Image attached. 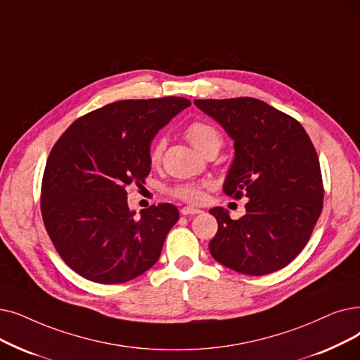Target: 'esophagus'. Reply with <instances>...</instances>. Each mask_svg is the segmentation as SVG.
Wrapping results in <instances>:
<instances>
[{"label": "esophagus", "mask_w": 360, "mask_h": 360, "mask_svg": "<svg viewBox=\"0 0 360 360\" xmlns=\"http://www.w3.org/2000/svg\"><path fill=\"white\" fill-rule=\"evenodd\" d=\"M181 213H182L184 216H188V214H198V213H201V210H200V209H195V207L185 206V207L181 209Z\"/></svg>", "instance_id": "obj_1"}]
</instances>
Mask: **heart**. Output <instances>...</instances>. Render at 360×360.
<instances>
[{
	"mask_svg": "<svg viewBox=\"0 0 360 360\" xmlns=\"http://www.w3.org/2000/svg\"><path fill=\"white\" fill-rule=\"evenodd\" d=\"M185 135L188 138V141L193 144L194 148H197L200 153L205 151L206 148L216 146L221 147L222 138L219 131L212 127V124L206 123V122H193L190 123L188 127L185 129ZM166 147V141L163 138L154 141V144L150 148V162L153 165H158L162 160V155ZM205 185H198V184H182L175 186L172 190V194L175 197L188 201V202H201L202 198H205Z\"/></svg>",
	"mask_w": 360,
	"mask_h": 360,
	"instance_id": "heart-1",
	"label": "heart"
}]
</instances>
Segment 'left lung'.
Wrapping results in <instances>:
<instances>
[{
	"instance_id": "left-lung-1",
	"label": "left lung",
	"mask_w": 360,
	"mask_h": 360,
	"mask_svg": "<svg viewBox=\"0 0 360 360\" xmlns=\"http://www.w3.org/2000/svg\"><path fill=\"white\" fill-rule=\"evenodd\" d=\"M233 141L224 193L245 197L237 221L210 209L217 232L210 255L224 266L260 276L283 269L307 244L323 205L316 150L302 124L256 98L195 100Z\"/></svg>"
}]
</instances>
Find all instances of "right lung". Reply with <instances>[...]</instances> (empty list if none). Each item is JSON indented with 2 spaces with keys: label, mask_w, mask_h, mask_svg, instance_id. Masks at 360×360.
I'll return each instance as SVG.
<instances>
[{
  "label": "right lung",
  "mask_w": 360,
  "mask_h": 360,
  "mask_svg": "<svg viewBox=\"0 0 360 360\" xmlns=\"http://www.w3.org/2000/svg\"><path fill=\"white\" fill-rule=\"evenodd\" d=\"M190 105L182 97L122 100L75 120L58 138L44 170L41 213L76 274L122 284L159 260L179 212L162 202L135 217L127 188L144 184L153 138Z\"/></svg>",
  "instance_id": "add662e5"
}]
</instances>
